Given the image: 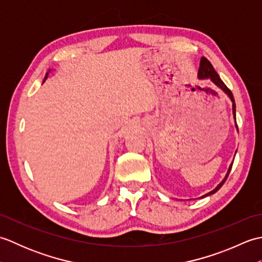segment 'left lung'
<instances>
[{"mask_svg": "<svg viewBox=\"0 0 262 262\" xmlns=\"http://www.w3.org/2000/svg\"><path fill=\"white\" fill-rule=\"evenodd\" d=\"M198 79L199 80H210L211 82L214 83V84L217 86V88H220L222 91H223L227 97L230 98V100L232 101V113H233V118H234V122H235V127H236V129H237V125H236V110H235V101H234V97H233V94H232V92L230 91V89L227 88L225 84H224V82L221 80V77H220V75L216 73V71L214 70V68H213V65H211L210 63H209V60L206 58V57H202V59H200V64H199V71H198ZM235 154H236V152H235ZM232 165H233V162L231 163V165L229 166V170H227V172H226V174H225V177H224V179L222 180L219 185H217L216 187H215V189H213V190L211 191H209V192H207V193H205L204 196H202V197H199V198H205V197H207V196H210V194H213V193H215L216 191H219L220 189H221V187L224 185V182L226 181V179H227V177H229V174H230V172H231V169H232Z\"/></svg>", "mask_w": 262, "mask_h": 262, "instance_id": "1", "label": "left lung"}]
</instances>
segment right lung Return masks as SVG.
<instances>
[{
	"label": "right lung",
	"instance_id": "right-lung-1",
	"mask_svg": "<svg viewBox=\"0 0 262 262\" xmlns=\"http://www.w3.org/2000/svg\"><path fill=\"white\" fill-rule=\"evenodd\" d=\"M52 71H53V70H49V71H48V72H47V73H46V76H45V80H43V82H45V81H46V80H47V77H48V75H49V73H51V72H52ZM43 82H42V83H43Z\"/></svg>",
	"mask_w": 262,
	"mask_h": 262
}]
</instances>
